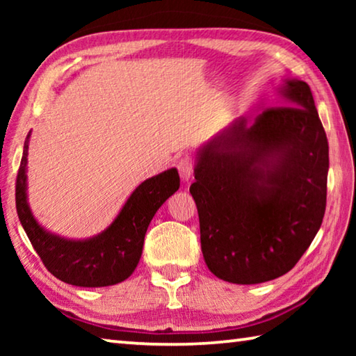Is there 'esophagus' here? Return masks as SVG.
<instances>
[{
	"mask_svg": "<svg viewBox=\"0 0 356 356\" xmlns=\"http://www.w3.org/2000/svg\"><path fill=\"white\" fill-rule=\"evenodd\" d=\"M177 170L180 174V179H182L184 182H188L193 176V171H195V161H193L190 156H186V159H182L179 161Z\"/></svg>",
	"mask_w": 356,
	"mask_h": 356,
	"instance_id": "34e87169",
	"label": "esophagus"
}]
</instances>
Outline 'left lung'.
Returning a JSON list of instances; mask_svg holds the SVG:
<instances>
[{
    "mask_svg": "<svg viewBox=\"0 0 356 356\" xmlns=\"http://www.w3.org/2000/svg\"><path fill=\"white\" fill-rule=\"evenodd\" d=\"M282 106L237 118L196 154L204 261L216 278L259 284L309 248L327 206L328 141L308 84L287 78Z\"/></svg>",
    "mask_w": 356,
    "mask_h": 356,
    "instance_id": "obj_1",
    "label": "left lung"
}]
</instances>
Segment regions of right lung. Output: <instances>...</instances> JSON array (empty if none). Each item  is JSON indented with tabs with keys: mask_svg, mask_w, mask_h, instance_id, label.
I'll list each match as a JSON object with an SVG mask.
<instances>
[{
	"mask_svg": "<svg viewBox=\"0 0 356 356\" xmlns=\"http://www.w3.org/2000/svg\"><path fill=\"white\" fill-rule=\"evenodd\" d=\"M29 131L15 185V206L29 242L53 276L78 287H105L122 282L135 272L143 254L144 236L168 197L179 190L176 168L146 179L136 186L116 218L97 236L65 238L35 220L28 202Z\"/></svg>",
	"mask_w": 356,
	"mask_h": 356,
	"instance_id": "add662e5",
	"label": "right lung"
}]
</instances>
